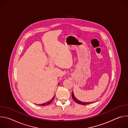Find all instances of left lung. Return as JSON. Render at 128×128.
Segmentation results:
<instances>
[{"label":"left lung","mask_w":128,"mask_h":128,"mask_svg":"<svg viewBox=\"0 0 128 128\" xmlns=\"http://www.w3.org/2000/svg\"><path fill=\"white\" fill-rule=\"evenodd\" d=\"M72 98L73 99H74L76 103L80 104H81V105H87V104H90V103H93V102H82L80 101L79 100L77 99L76 97L74 96V92H72Z\"/></svg>","instance_id":"obj_1"}]
</instances>
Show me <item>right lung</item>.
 <instances>
[{
  "mask_svg": "<svg viewBox=\"0 0 128 128\" xmlns=\"http://www.w3.org/2000/svg\"><path fill=\"white\" fill-rule=\"evenodd\" d=\"M54 96L53 97V98H52V99H50V101H48V102H46V103H42V104H38V105H40V106H46V105H48V104H50V103L53 101V100H54Z\"/></svg>",
  "mask_w": 128,
  "mask_h": 128,
  "instance_id": "right-lung-1",
  "label": "right lung"
}]
</instances>
